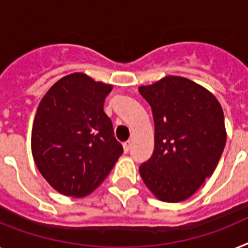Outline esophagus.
I'll return each instance as SVG.
<instances>
[{
  "label": "esophagus",
  "instance_id": "esophagus-1",
  "mask_svg": "<svg viewBox=\"0 0 248 248\" xmlns=\"http://www.w3.org/2000/svg\"><path fill=\"white\" fill-rule=\"evenodd\" d=\"M131 149V142L130 141H127V142H124V153H128Z\"/></svg>",
  "mask_w": 248,
  "mask_h": 248
}]
</instances>
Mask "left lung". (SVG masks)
<instances>
[{
	"label": "left lung",
	"instance_id": "1",
	"mask_svg": "<svg viewBox=\"0 0 248 248\" xmlns=\"http://www.w3.org/2000/svg\"><path fill=\"white\" fill-rule=\"evenodd\" d=\"M153 109L155 147L139 168L156 198L188 199L213 174L226 145L222 107L207 89L183 77L139 88Z\"/></svg>",
	"mask_w": 248,
	"mask_h": 248
}]
</instances>
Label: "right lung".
Wrapping results in <instances>:
<instances>
[{
	"instance_id": "add662e5",
	"label": "right lung",
	"mask_w": 248,
	"mask_h": 248,
	"mask_svg": "<svg viewBox=\"0 0 248 248\" xmlns=\"http://www.w3.org/2000/svg\"><path fill=\"white\" fill-rule=\"evenodd\" d=\"M111 91L112 85L74 73L58 80L37 107L32 156L41 175L62 194H91L124 153L103 111Z\"/></svg>"
}]
</instances>
